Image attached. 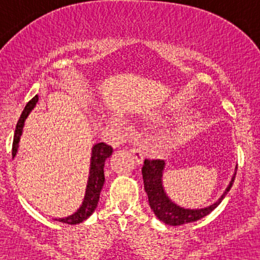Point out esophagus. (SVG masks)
Instances as JSON below:
<instances>
[{
  "mask_svg": "<svg viewBox=\"0 0 260 260\" xmlns=\"http://www.w3.org/2000/svg\"><path fill=\"white\" fill-rule=\"evenodd\" d=\"M129 151H131V154H132L134 156V160H136L137 165H140V164L143 162V157H144V155H143V151L138 148H132Z\"/></svg>",
  "mask_w": 260,
  "mask_h": 260,
  "instance_id": "34e87169",
  "label": "esophagus"
}]
</instances>
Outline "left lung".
Here are the masks:
<instances>
[{
    "label": "left lung",
    "mask_w": 260,
    "mask_h": 260,
    "mask_svg": "<svg viewBox=\"0 0 260 260\" xmlns=\"http://www.w3.org/2000/svg\"><path fill=\"white\" fill-rule=\"evenodd\" d=\"M165 170V161L164 160H145L144 165L142 169L143 182H144V189L148 194L149 205H150L151 210L156 215L160 221L170 226H180L183 223L193 222L197 220L202 219V217L207 216L211 211L215 209L228 192L231 189L232 184H234L236 171H237V165H236L235 174L232 175L231 181H230L229 186L223 190V193L220 196V198L213 204L208 205L204 208H183L181 205H177L171 199L166 196V192L164 190L162 187V172Z\"/></svg>",
    "instance_id": "8db88e82"
}]
</instances>
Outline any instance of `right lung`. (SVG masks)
Returning <instances> with one entry per match:
<instances>
[{"label":"right lung","instance_id":"add662e5","mask_svg":"<svg viewBox=\"0 0 260 260\" xmlns=\"http://www.w3.org/2000/svg\"><path fill=\"white\" fill-rule=\"evenodd\" d=\"M39 101V96L35 95L32 99L26 104V106L23 110L20 115L19 121H18L16 127V133H14L13 145H12V156H17L18 148H19L20 137L23 134V128H24L25 121L30 112L34 110ZM112 154V148L105 143H96L91 148V156H90V169H89L88 182L85 187V194L80 207L77 209L76 213L67 217H59L55 219L59 222L68 223V225H77V223L83 222L88 219L89 216L94 213V210L98 207V202L100 198V192L103 189L104 182H105V175H104V166H105V160Z\"/></svg>","mask_w":260,"mask_h":260}]
</instances>
